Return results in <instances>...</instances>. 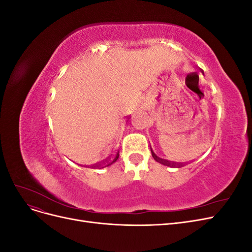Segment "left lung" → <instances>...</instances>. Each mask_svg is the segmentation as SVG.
<instances>
[{"label":"left lung","mask_w":252,"mask_h":252,"mask_svg":"<svg viewBox=\"0 0 252 252\" xmlns=\"http://www.w3.org/2000/svg\"><path fill=\"white\" fill-rule=\"evenodd\" d=\"M151 149V148H150ZM151 155H152V157H154V158L156 159L157 162H158V163H161V164H163V165H166V166H172V167H181V166H183V164L182 163H175V162H169L168 159H165V158H159V157H158L155 152H154V150L151 149Z\"/></svg>","instance_id":"obj_1"}]
</instances>
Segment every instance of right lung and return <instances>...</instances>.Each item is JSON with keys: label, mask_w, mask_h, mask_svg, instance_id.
Masks as SVG:
<instances>
[{"label": "right lung", "mask_w": 252, "mask_h": 252, "mask_svg": "<svg viewBox=\"0 0 252 252\" xmlns=\"http://www.w3.org/2000/svg\"><path fill=\"white\" fill-rule=\"evenodd\" d=\"M119 156H120V151H118L116 155H113V156L111 157V158H109V159H108V161H106V163H105V166H104V167H106V166H109V165L113 164V163L116 162L117 159L119 158Z\"/></svg>", "instance_id": "1"}]
</instances>
